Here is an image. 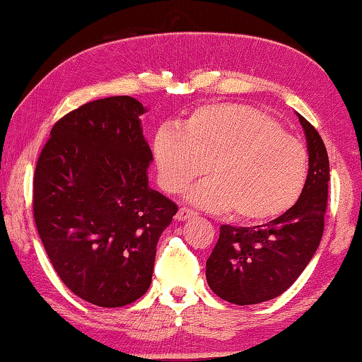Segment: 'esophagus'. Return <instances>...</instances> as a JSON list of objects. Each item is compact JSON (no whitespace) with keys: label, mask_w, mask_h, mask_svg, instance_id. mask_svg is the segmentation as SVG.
I'll use <instances>...</instances> for the list:
<instances>
[{"label":"esophagus","mask_w":362,"mask_h":362,"mask_svg":"<svg viewBox=\"0 0 362 362\" xmlns=\"http://www.w3.org/2000/svg\"><path fill=\"white\" fill-rule=\"evenodd\" d=\"M192 216H195V213L192 209H189V208H180V211H178V214H176V219L178 221H187V219H190V217Z\"/></svg>","instance_id":"34e87169"}]
</instances>
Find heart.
Listing matches in <instances>:
<instances>
[{
	"label": "heart",
	"mask_w": 362,
	"mask_h": 362,
	"mask_svg": "<svg viewBox=\"0 0 362 362\" xmlns=\"http://www.w3.org/2000/svg\"><path fill=\"white\" fill-rule=\"evenodd\" d=\"M153 153L162 187L190 194L208 209H231L243 222H266L295 206L308 182V149L255 107L209 104L195 108L180 129L160 127Z\"/></svg>",
	"instance_id": "b5f03b06"
}]
</instances>
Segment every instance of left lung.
<instances>
[{
	"label": "left lung",
	"mask_w": 362,
	"mask_h": 362,
	"mask_svg": "<svg viewBox=\"0 0 362 362\" xmlns=\"http://www.w3.org/2000/svg\"><path fill=\"white\" fill-rule=\"evenodd\" d=\"M296 115L309 153L308 182L299 200L268 223L222 225L206 260L209 288L228 303L249 305L282 295L301 276L322 241L328 203V153L317 129Z\"/></svg>",
	"instance_id": "left-lung-1"
}]
</instances>
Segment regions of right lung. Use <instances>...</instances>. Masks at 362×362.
<instances>
[{"instance_id":"obj_1","label":"right lung","mask_w":362,"mask_h":362,"mask_svg":"<svg viewBox=\"0 0 362 362\" xmlns=\"http://www.w3.org/2000/svg\"><path fill=\"white\" fill-rule=\"evenodd\" d=\"M141 102H88L53 126L33 182L34 221L66 287L99 308L137 301L178 206L149 187Z\"/></svg>"}]
</instances>
